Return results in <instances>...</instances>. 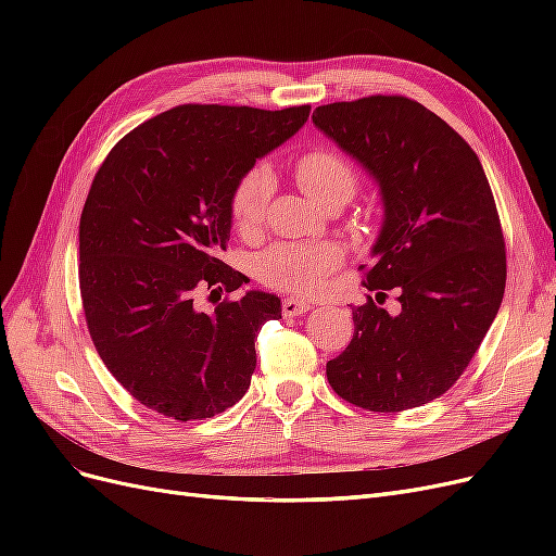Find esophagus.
<instances>
[{"instance_id": "34e87169", "label": "esophagus", "mask_w": 556, "mask_h": 556, "mask_svg": "<svg viewBox=\"0 0 556 556\" xmlns=\"http://www.w3.org/2000/svg\"><path fill=\"white\" fill-rule=\"evenodd\" d=\"M313 304L306 299H299V296H288L282 301V313L288 317H296V315H304L306 311H311Z\"/></svg>"}]
</instances>
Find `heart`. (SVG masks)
Instances as JSON below:
<instances>
[{"mask_svg": "<svg viewBox=\"0 0 556 556\" xmlns=\"http://www.w3.org/2000/svg\"><path fill=\"white\" fill-rule=\"evenodd\" d=\"M294 176L304 192L323 206L333 201H348L359 182L357 166L341 150L329 146L306 150L294 162ZM271 197V172L266 166H252L231 188V227L243 237L257 233L264 227ZM341 262L343 250L336 243H276L257 260V278L276 290L315 292Z\"/></svg>", "mask_w": 556, "mask_h": 556, "instance_id": "1", "label": "heart"}]
</instances>
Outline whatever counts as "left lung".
I'll return each instance as SVG.
<instances>
[{"label": "left lung", "mask_w": 556, "mask_h": 556, "mask_svg": "<svg viewBox=\"0 0 556 556\" xmlns=\"http://www.w3.org/2000/svg\"><path fill=\"white\" fill-rule=\"evenodd\" d=\"M313 123L378 182L384 217L364 288L396 290L401 304L399 315L374 299L352 308L355 336L327 380L366 410L417 408L459 380L506 292L492 188L473 148L415 99L336 102Z\"/></svg>", "instance_id": "left-lung-1"}]
</instances>
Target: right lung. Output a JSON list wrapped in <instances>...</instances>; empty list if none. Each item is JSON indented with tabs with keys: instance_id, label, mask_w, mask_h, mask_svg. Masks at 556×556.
<instances>
[{
	"instance_id": "right-lung-1",
	"label": "right lung",
	"mask_w": 556,
	"mask_h": 556,
	"mask_svg": "<svg viewBox=\"0 0 556 556\" xmlns=\"http://www.w3.org/2000/svg\"><path fill=\"white\" fill-rule=\"evenodd\" d=\"M308 113L182 104L131 129L99 166L78 227L83 311L99 357L146 408L188 422L248 392L257 331L280 319V299L250 290L204 313L194 294L245 282L220 260L231 188Z\"/></svg>"
}]
</instances>
